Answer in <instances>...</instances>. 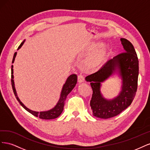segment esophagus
Here are the masks:
<instances>
[{"label":"esophagus","mask_w":150,"mask_h":150,"mask_svg":"<svg viewBox=\"0 0 150 150\" xmlns=\"http://www.w3.org/2000/svg\"><path fill=\"white\" fill-rule=\"evenodd\" d=\"M78 81L81 83H83L84 81V77L82 75V74H79L78 76Z\"/></svg>","instance_id":"esophagus-1"}]
</instances>
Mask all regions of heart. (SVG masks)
Segmentation results:
<instances>
[{"instance_id": "1", "label": "heart", "mask_w": 150, "mask_h": 150, "mask_svg": "<svg viewBox=\"0 0 150 150\" xmlns=\"http://www.w3.org/2000/svg\"><path fill=\"white\" fill-rule=\"evenodd\" d=\"M97 46L93 44L90 46L89 51H93L96 49ZM108 55V51L106 47H103L96 52H95L91 56H90L86 61V66L88 69L96 70L100 68L105 62Z\"/></svg>"}]
</instances>
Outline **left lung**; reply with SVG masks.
<instances>
[{
  "label": "left lung",
  "mask_w": 150,
  "mask_h": 150,
  "mask_svg": "<svg viewBox=\"0 0 150 150\" xmlns=\"http://www.w3.org/2000/svg\"><path fill=\"white\" fill-rule=\"evenodd\" d=\"M124 52L108 61L100 69L86 77L93 89L90 106L93 115L102 119L117 116L133 102L138 88L139 61L135 49L128 40L121 38ZM122 79L121 92L112 100L104 98L100 93V84L113 74Z\"/></svg>",
  "instance_id": "left-lung-1"
}]
</instances>
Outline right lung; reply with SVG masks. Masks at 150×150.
Returning a JSON list of instances; mask_svg holds the SVG:
<instances>
[{"label":"right lung","mask_w":150,"mask_h":150,"mask_svg":"<svg viewBox=\"0 0 150 150\" xmlns=\"http://www.w3.org/2000/svg\"><path fill=\"white\" fill-rule=\"evenodd\" d=\"M25 42V40L22 42L20 46L18 47V49H19L22 45H23L24 42ZM17 49V50H18ZM17 52L14 53V55H13V59H12V63H13L15 60V58L16 56ZM11 83H12V89L13 93H14L16 99H17V101H19V103H20L21 105L23 107L26 111H28V112H29L30 114H32L33 115L36 116V117H39V118L42 119V120H52V119H55L56 117H59L61 114L62 113L63 109H64V103L66 99L67 96L69 94L71 91L73 89V88L75 87V86L77 83V77L76 74H71L70 75L69 77H68L65 84L63 85V87L62 89V91L61 93V96L59 99V101L57 102V104L56 105V106L53 108L51 110H50L49 111H41V112H37V111H32L30 110H29V108H27L26 106H24V104L22 103L21 101L19 98H18L17 94L16 93V90L15 89V86H14V82H13V66H12L11 67Z\"/></svg>","instance_id":"obj_1"}]
</instances>
